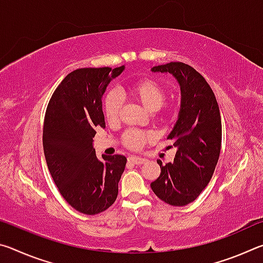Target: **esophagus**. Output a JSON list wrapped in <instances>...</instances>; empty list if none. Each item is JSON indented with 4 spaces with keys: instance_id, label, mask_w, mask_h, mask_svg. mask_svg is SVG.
I'll return each instance as SVG.
<instances>
[{
    "instance_id": "obj_1",
    "label": "esophagus",
    "mask_w": 263,
    "mask_h": 263,
    "mask_svg": "<svg viewBox=\"0 0 263 263\" xmlns=\"http://www.w3.org/2000/svg\"><path fill=\"white\" fill-rule=\"evenodd\" d=\"M128 161H131L132 163H135V164H142V163L146 162V159L140 158V157H135V155H133V157L128 158Z\"/></svg>"
}]
</instances>
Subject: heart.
Segmentation results:
<instances>
[{
    "instance_id": "1",
    "label": "heart",
    "mask_w": 263,
    "mask_h": 263,
    "mask_svg": "<svg viewBox=\"0 0 263 263\" xmlns=\"http://www.w3.org/2000/svg\"><path fill=\"white\" fill-rule=\"evenodd\" d=\"M128 94L148 112H154V111L161 109L167 97L166 89L161 83L153 79H141L131 84L128 88ZM122 104L123 97L118 90H110L106 92L102 106H103L104 117L110 124L118 121ZM152 138L153 135L151 132L137 130V128H128L123 133L122 140L127 148L138 151L152 140Z\"/></svg>"
}]
</instances>
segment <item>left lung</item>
Returning <instances> with one entry per match:
<instances>
[{"instance_id": "left-lung-1", "label": "left lung", "mask_w": 263, "mask_h": 263, "mask_svg": "<svg viewBox=\"0 0 263 263\" xmlns=\"http://www.w3.org/2000/svg\"><path fill=\"white\" fill-rule=\"evenodd\" d=\"M153 72L171 73L181 86V110L168 136L177 148L174 161L158 160L161 173L151 183L164 203L184 206L194 202L210 182L221 147V118L215 92L197 70L174 61L155 66Z\"/></svg>"}]
</instances>
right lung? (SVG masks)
Wrapping results in <instances>:
<instances>
[{"instance_id":"1","label":"right lung","mask_w":263,"mask_h":263,"mask_svg":"<svg viewBox=\"0 0 263 263\" xmlns=\"http://www.w3.org/2000/svg\"><path fill=\"white\" fill-rule=\"evenodd\" d=\"M117 68H80L62 80L48 102L44 118L43 146L48 171L70 206L97 215L115 203L126 164L124 155L96 157L92 138L105 127L102 96Z\"/></svg>"}]
</instances>
